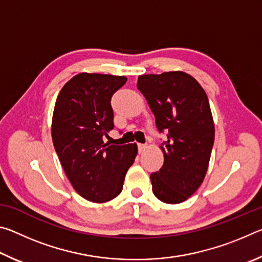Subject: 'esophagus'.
<instances>
[{"mask_svg":"<svg viewBox=\"0 0 262 262\" xmlns=\"http://www.w3.org/2000/svg\"><path fill=\"white\" fill-rule=\"evenodd\" d=\"M145 149H147V145H145V144H139V152L140 154L143 152Z\"/></svg>","mask_w":262,"mask_h":262,"instance_id":"34e87169","label":"esophagus"}]
</instances>
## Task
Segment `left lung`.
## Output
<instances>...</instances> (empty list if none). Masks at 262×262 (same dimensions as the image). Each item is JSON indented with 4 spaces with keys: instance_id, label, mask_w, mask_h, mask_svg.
<instances>
[{
    "instance_id": "left-lung-1",
    "label": "left lung",
    "mask_w": 262,
    "mask_h": 262,
    "mask_svg": "<svg viewBox=\"0 0 262 262\" xmlns=\"http://www.w3.org/2000/svg\"><path fill=\"white\" fill-rule=\"evenodd\" d=\"M137 88L145 97L159 132H168L159 145L161 170L150 176L158 200L177 205L196 192L209 166L215 125L205 90L180 70L141 75Z\"/></svg>"
}]
</instances>
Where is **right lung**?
<instances>
[{
    "label": "right lung",
    "instance_id": "obj_1",
    "mask_svg": "<svg viewBox=\"0 0 262 262\" xmlns=\"http://www.w3.org/2000/svg\"><path fill=\"white\" fill-rule=\"evenodd\" d=\"M126 81V76L79 73L55 101L53 144L70 184L88 201L117 198L137 155L135 143L113 145L103 140L114 128L111 98Z\"/></svg>",
    "mask_w": 262,
    "mask_h": 262
}]
</instances>
